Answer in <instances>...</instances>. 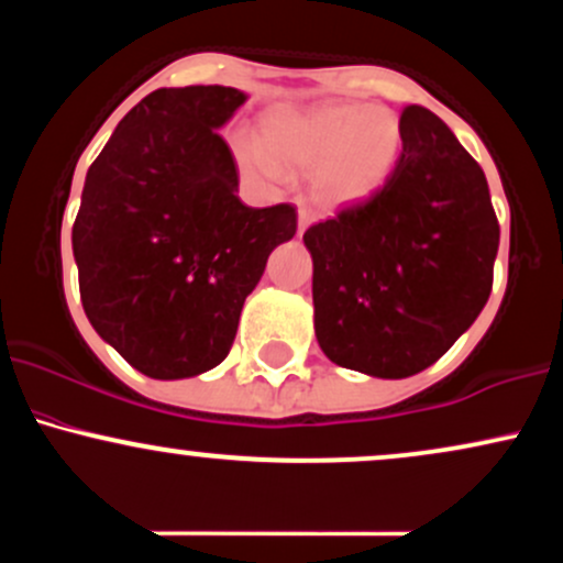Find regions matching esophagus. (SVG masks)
I'll return each instance as SVG.
<instances>
[{"instance_id":"1","label":"esophagus","mask_w":563,"mask_h":563,"mask_svg":"<svg viewBox=\"0 0 563 563\" xmlns=\"http://www.w3.org/2000/svg\"><path fill=\"white\" fill-rule=\"evenodd\" d=\"M312 219H314L312 209H307V206H301V209H299V235H301L303 230L309 228V224H312Z\"/></svg>"}]
</instances>
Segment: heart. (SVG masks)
Segmentation results:
<instances>
[{
	"mask_svg": "<svg viewBox=\"0 0 563 563\" xmlns=\"http://www.w3.org/2000/svg\"><path fill=\"white\" fill-rule=\"evenodd\" d=\"M399 142V121L386 108L333 106L312 113L283 108L264 121V142L238 134L232 153L245 172L269 179L280 177L283 164L318 172L322 196L349 203L386 183Z\"/></svg>",
	"mask_w": 563,
	"mask_h": 563,
	"instance_id": "b5f03b06",
	"label": "heart"
}]
</instances>
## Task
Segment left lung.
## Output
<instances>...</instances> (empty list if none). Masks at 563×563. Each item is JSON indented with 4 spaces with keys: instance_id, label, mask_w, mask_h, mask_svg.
<instances>
[{
    "instance_id": "1",
    "label": "left lung",
    "mask_w": 563,
    "mask_h": 563,
    "mask_svg": "<svg viewBox=\"0 0 563 563\" xmlns=\"http://www.w3.org/2000/svg\"><path fill=\"white\" fill-rule=\"evenodd\" d=\"M399 132L384 187L303 232L320 349L376 378L416 376L468 331L500 245L487 177L450 126L407 106Z\"/></svg>"
}]
</instances>
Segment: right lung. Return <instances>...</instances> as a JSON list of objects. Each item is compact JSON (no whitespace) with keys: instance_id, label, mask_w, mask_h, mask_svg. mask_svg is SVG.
<instances>
[{"instance_id":"1","label":"right lung","mask_w":563,"mask_h":563,"mask_svg":"<svg viewBox=\"0 0 563 563\" xmlns=\"http://www.w3.org/2000/svg\"><path fill=\"white\" fill-rule=\"evenodd\" d=\"M245 95L219 84L156 89L119 121L89 166L74 256L84 312L129 365L190 378L230 354L245 296L296 206L251 209L217 132Z\"/></svg>"}]
</instances>
